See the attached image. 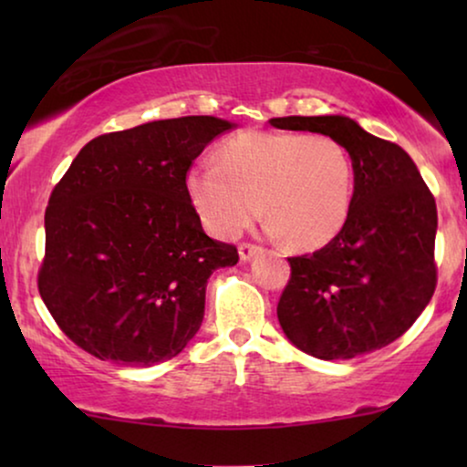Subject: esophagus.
Segmentation results:
<instances>
[{"label":"esophagus","mask_w":467,"mask_h":467,"mask_svg":"<svg viewBox=\"0 0 467 467\" xmlns=\"http://www.w3.org/2000/svg\"><path fill=\"white\" fill-rule=\"evenodd\" d=\"M261 253V246L257 244H251V242H242V244L238 246V254H240V261H251L254 254Z\"/></svg>","instance_id":"obj_1"}]
</instances>
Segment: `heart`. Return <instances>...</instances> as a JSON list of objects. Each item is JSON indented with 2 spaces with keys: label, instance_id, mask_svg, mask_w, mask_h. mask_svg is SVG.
<instances>
[{
  "label": "heart",
  "instance_id": "heart-1",
  "mask_svg": "<svg viewBox=\"0 0 467 467\" xmlns=\"http://www.w3.org/2000/svg\"><path fill=\"white\" fill-rule=\"evenodd\" d=\"M191 206L214 238H235L261 214L296 251L336 238L353 202V159L323 133L244 131L227 140L219 163L187 174Z\"/></svg>",
  "mask_w": 467,
  "mask_h": 467
}]
</instances>
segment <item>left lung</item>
<instances>
[{
    "label": "left lung",
    "mask_w": 467,
    "mask_h": 467,
    "mask_svg": "<svg viewBox=\"0 0 467 467\" xmlns=\"http://www.w3.org/2000/svg\"><path fill=\"white\" fill-rule=\"evenodd\" d=\"M272 127L336 138L353 159L355 189L342 232L321 251L289 257L278 321L299 350L353 359L410 329L436 291L438 210L401 146L353 119H270Z\"/></svg>",
    "instance_id": "left-lung-1"
}]
</instances>
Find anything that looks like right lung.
Returning <instances> with one entry per match:
<instances>
[{
  "label": "right lung",
  "mask_w": 467,
  "mask_h": 467,
  "mask_svg": "<svg viewBox=\"0 0 467 467\" xmlns=\"http://www.w3.org/2000/svg\"><path fill=\"white\" fill-rule=\"evenodd\" d=\"M234 127L181 117L104 133L57 182L44 214L37 289L82 350L149 368L197 334L210 274L238 264V251L202 229L187 171Z\"/></svg>",
  "instance_id": "obj_1"
}]
</instances>
